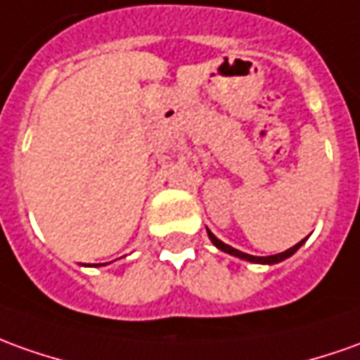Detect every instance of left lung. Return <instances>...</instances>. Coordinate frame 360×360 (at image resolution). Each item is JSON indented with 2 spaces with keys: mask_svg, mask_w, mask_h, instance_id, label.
I'll use <instances>...</instances> for the list:
<instances>
[{
  "mask_svg": "<svg viewBox=\"0 0 360 360\" xmlns=\"http://www.w3.org/2000/svg\"><path fill=\"white\" fill-rule=\"evenodd\" d=\"M207 237H210V241H212L219 251L227 252V255H231V257H237V259L247 260V262H255V264H276V262H282V260H286L288 257H292V255L298 251L300 247L306 243V239H302V241L296 243L294 247H290L288 251L278 252V255H270V257H255V255H247V252L239 251V249H233L231 245H225V243L219 241V239H217L210 229H207Z\"/></svg>",
  "mask_w": 360,
  "mask_h": 360,
  "instance_id": "left-lung-1",
  "label": "left lung"
}]
</instances>
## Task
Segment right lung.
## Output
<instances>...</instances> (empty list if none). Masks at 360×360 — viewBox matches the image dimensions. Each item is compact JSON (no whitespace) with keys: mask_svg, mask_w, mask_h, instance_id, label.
I'll use <instances>...</instances> for the list:
<instances>
[{"mask_svg":"<svg viewBox=\"0 0 360 360\" xmlns=\"http://www.w3.org/2000/svg\"><path fill=\"white\" fill-rule=\"evenodd\" d=\"M105 264H108V262H105Z\"/></svg>","mask_w":360,"mask_h":360,"instance_id":"add662e5","label":"right lung"}]
</instances>
